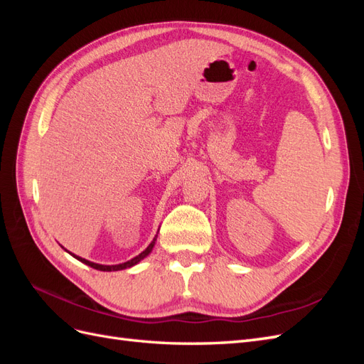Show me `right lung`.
<instances>
[{
	"instance_id": "1",
	"label": "right lung",
	"mask_w": 364,
	"mask_h": 364,
	"mask_svg": "<svg viewBox=\"0 0 364 364\" xmlns=\"http://www.w3.org/2000/svg\"><path fill=\"white\" fill-rule=\"evenodd\" d=\"M158 237V235H156ZM156 237L153 238V241L151 243L147 246V249L146 250H142L139 255H136L135 258H132L130 261H126V262H123V264H115V266H105V264H97V262H91V261H87V259H85V258H80V257H75L74 253H71V255L74 257V258H77L79 261H82L83 264H86V266H91L92 269H97V270H102V272H117V270H123V269H127V267H132V266H135V264H138L141 259H144L149 253L151 252V249H153V246H155V241H156Z\"/></svg>"
}]
</instances>
